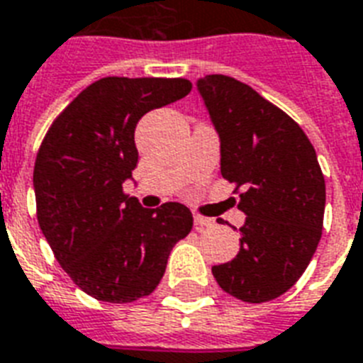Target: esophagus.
Masks as SVG:
<instances>
[{
    "instance_id": "esophagus-1",
    "label": "esophagus",
    "mask_w": 363,
    "mask_h": 363,
    "mask_svg": "<svg viewBox=\"0 0 363 363\" xmlns=\"http://www.w3.org/2000/svg\"><path fill=\"white\" fill-rule=\"evenodd\" d=\"M213 225V220H210V218H204V216H199L196 213L195 216V229L196 231H202L204 227H212Z\"/></svg>"
}]
</instances>
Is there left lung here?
Returning a JSON list of instances; mask_svg holds the SVG:
<instances>
[{"instance_id":"obj_1","label":"left lung","mask_w":363,"mask_h":363,"mask_svg":"<svg viewBox=\"0 0 363 363\" xmlns=\"http://www.w3.org/2000/svg\"><path fill=\"white\" fill-rule=\"evenodd\" d=\"M220 136L221 176L238 187L246 213L235 259L212 267L229 296L263 303L286 294L322 237L325 182L301 126L252 86L227 75L196 81Z\"/></svg>"}]
</instances>
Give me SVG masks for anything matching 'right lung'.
Returning <instances> with one entry per match:
<instances>
[{
  "mask_svg": "<svg viewBox=\"0 0 363 363\" xmlns=\"http://www.w3.org/2000/svg\"><path fill=\"white\" fill-rule=\"evenodd\" d=\"M189 92L191 83L179 77H104L56 117L39 147V227L62 269L98 301L150 296L174 244L193 227L179 202L150 210L123 193L138 164V121Z\"/></svg>",
  "mask_w": 363,
  "mask_h": 363,
  "instance_id": "right-lung-1",
  "label": "right lung"
}]
</instances>
